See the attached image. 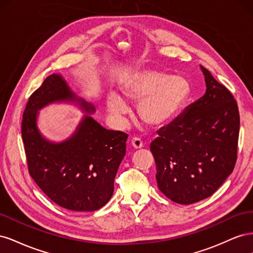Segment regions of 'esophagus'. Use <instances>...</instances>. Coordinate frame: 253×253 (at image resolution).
<instances>
[{
    "instance_id": "34e87169",
    "label": "esophagus",
    "mask_w": 253,
    "mask_h": 253,
    "mask_svg": "<svg viewBox=\"0 0 253 253\" xmlns=\"http://www.w3.org/2000/svg\"><path fill=\"white\" fill-rule=\"evenodd\" d=\"M131 144H132V147L134 148V149H141L142 147H143V143H142V141L139 139V138H137V137H134V138H132V140H131Z\"/></svg>"
}]
</instances>
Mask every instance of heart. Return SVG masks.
I'll return each instance as SVG.
<instances>
[{
	"label": "heart",
	"mask_w": 253,
	"mask_h": 253,
	"mask_svg": "<svg viewBox=\"0 0 253 253\" xmlns=\"http://www.w3.org/2000/svg\"><path fill=\"white\" fill-rule=\"evenodd\" d=\"M189 94L188 82L180 77H171L157 71L145 70L135 74L122 89L126 100L139 102L138 117L151 127H162L175 116ZM117 94L108 99L110 117L117 125L125 124L128 112L126 102Z\"/></svg>",
	"instance_id": "1"
}]
</instances>
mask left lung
<instances>
[{"mask_svg": "<svg viewBox=\"0 0 253 253\" xmlns=\"http://www.w3.org/2000/svg\"><path fill=\"white\" fill-rule=\"evenodd\" d=\"M205 95L157 132L150 149L159 190L171 201L190 205L211 196L234 169L240 133L233 95L201 65Z\"/></svg>", "mask_w": 253, "mask_h": 253, "instance_id": "left-lung-1", "label": "left lung"}]
</instances>
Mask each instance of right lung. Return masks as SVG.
Wrapping results in <instances>:
<instances>
[{
    "instance_id": "obj_1",
    "label": "right lung",
    "mask_w": 253,
    "mask_h": 253,
    "mask_svg": "<svg viewBox=\"0 0 253 253\" xmlns=\"http://www.w3.org/2000/svg\"><path fill=\"white\" fill-rule=\"evenodd\" d=\"M55 102L77 104L87 115L75 133L61 143L46 140L36 125L39 111ZM94 105L78 97L61 75L52 74L29 97L22 138L33 179L50 200L72 211H96L114 192V179L126 155L127 135L106 129L87 114Z\"/></svg>"
}]
</instances>
